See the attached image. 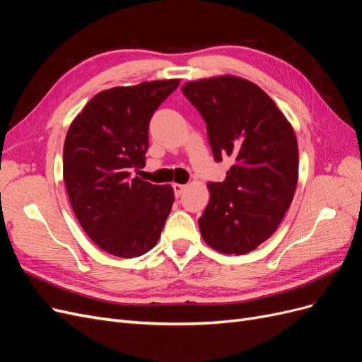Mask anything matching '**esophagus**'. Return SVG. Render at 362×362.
Listing matches in <instances>:
<instances>
[{
  "instance_id": "1",
  "label": "esophagus",
  "mask_w": 362,
  "mask_h": 362,
  "mask_svg": "<svg viewBox=\"0 0 362 362\" xmlns=\"http://www.w3.org/2000/svg\"><path fill=\"white\" fill-rule=\"evenodd\" d=\"M172 187H173V192H175V196H177V198H180V196L182 194V192L185 190V185L184 184H178V182H173Z\"/></svg>"
}]
</instances>
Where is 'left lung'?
I'll use <instances>...</instances> for the list:
<instances>
[{
    "label": "left lung",
    "mask_w": 362,
    "mask_h": 362,
    "mask_svg": "<svg viewBox=\"0 0 362 362\" xmlns=\"http://www.w3.org/2000/svg\"><path fill=\"white\" fill-rule=\"evenodd\" d=\"M181 90L205 120L214 160L235 161L222 182H208L201 235L222 254H247L276 231L293 201L299 175L294 129L261 87L240 76L189 81Z\"/></svg>",
    "instance_id": "obj_1"
}]
</instances>
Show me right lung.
I'll return each instance as SVG.
<instances>
[{
    "instance_id": "right-lung-1",
    "label": "right lung",
    "mask_w": 362,
    "mask_h": 362,
    "mask_svg": "<svg viewBox=\"0 0 362 362\" xmlns=\"http://www.w3.org/2000/svg\"><path fill=\"white\" fill-rule=\"evenodd\" d=\"M180 80L145 81L96 93L68 129L63 180L84 233L108 254L134 258L158 242L175 201L169 184L140 180L149 120Z\"/></svg>"
}]
</instances>
